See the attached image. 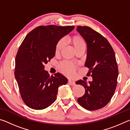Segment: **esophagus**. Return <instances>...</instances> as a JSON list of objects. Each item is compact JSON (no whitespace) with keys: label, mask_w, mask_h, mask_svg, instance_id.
Listing matches in <instances>:
<instances>
[{"label":"esophagus","mask_w":130,"mask_h":130,"mask_svg":"<svg viewBox=\"0 0 130 130\" xmlns=\"http://www.w3.org/2000/svg\"><path fill=\"white\" fill-rule=\"evenodd\" d=\"M68 84H70V85H72V86H74V85H76L75 82H74V81H72V80L68 81Z\"/></svg>","instance_id":"esophagus-1"}]
</instances>
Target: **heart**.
Returning a JSON list of instances; mask_svg holds the SVG:
<instances>
[{
	"label": "heart",
	"mask_w": 130,
	"mask_h": 130,
	"mask_svg": "<svg viewBox=\"0 0 130 130\" xmlns=\"http://www.w3.org/2000/svg\"><path fill=\"white\" fill-rule=\"evenodd\" d=\"M68 42L74 48L76 52L80 50H85L87 44L82 37L78 34H74L69 37ZM64 47V42L62 39L59 40L55 46V54L58 55ZM76 65L69 62H63L58 66V69L63 74L67 76H73L76 70Z\"/></svg>",
	"instance_id": "b5f03b06"
}]
</instances>
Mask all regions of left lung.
Segmentation results:
<instances>
[{"label":"left lung","mask_w":130,"mask_h":130,"mask_svg":"<svg viewBox=\"0 0 130 130\" xmlns=\"http://www.w3.org/2000/svg\"><path fill=\"white\" fill-rule=\"evenodd\" d=\"M77 30L87 44V58L85 66L89 68L87 75L92 81L78 80L76 84L85 89L77 99L83 108L94 111L105 107L112 98L117 86L118 68L113 49L108 41L88 26H78Z\"/></svg>","instance_id":"obj_1"}]
</instances>
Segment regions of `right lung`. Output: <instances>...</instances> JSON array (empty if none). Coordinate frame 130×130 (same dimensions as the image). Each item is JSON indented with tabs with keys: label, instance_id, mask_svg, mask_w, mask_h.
<instances>
[{
	"label": "right lung",
	"instance_id": "obj_1",
	"mask_svg": "<svg viewBox=\"0 0 130 130\" xmlns=\"http://www.w3.org/2000/svg\"><path fill=\"white\" fill-rule=\"evenodd\" d=\"M74 26H38L28 33L18 50L14 74L21 98L31 108L41 110L49 107L56 99L58 87L68 83L58 73L50 76L45 64L55 56L57 42Z\"/></svg>",
	"mask_w": 130,
	"mask_h": 130
}]
</instances>
